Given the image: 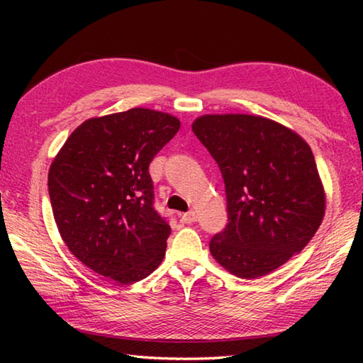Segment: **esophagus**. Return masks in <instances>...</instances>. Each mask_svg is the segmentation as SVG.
<instances>
[{
	"label": "esophagus",
	"mask_w": 363,
	"mask_h": 363,
	"mask_svg": "<svg viewBox=\"0 0 363 363\" xmlns=\"http://www.w3.org/2000/svg\"><path fill=\"white\" fill-rule=\"evenodd\" d=\"M181 220H182V223H186V224H192V223H195V220H196V213L195 211L184 213L182 216H181Z\"/></svg>",
	"instance_id": "esophagus-1"
}]
</instances>
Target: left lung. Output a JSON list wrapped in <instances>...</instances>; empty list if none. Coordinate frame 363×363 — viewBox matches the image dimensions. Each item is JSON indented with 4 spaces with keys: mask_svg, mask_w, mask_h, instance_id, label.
I'll return each mask as SVG.
<instances>
[{
    "mask_svg": "<svg viewBox=\"0 0 363 363\" xmlns=\"http://www.w3.org/2000/svg\"><path fill=\"white\" fill-rule=\"evenodd\" d=\"M192 131L224 179L227 224L211 238L214 259L257 279L298 255L322 224L325 195L311 147L255 115H205Z\"/></svg>",
    "mask_w": 363,
    "mask_h": 363,
    "instance_id": "1",
    "label": "left lung"
}]
</instances>
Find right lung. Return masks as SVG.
<instances>
[{
	"instance_id": "add662e5",
	"label": "right lung",
	"mask_w": 363,
	"mask_h": 363,
	"mask_svg": "<svg viewBox=\"0 0 363 363\" xmlns=\"http://www.w3.org/2000/svg\"><path fill=\"white\" fill-rule=\"evenodd\" d=\"M179 128L150 108L86 120L49 168L60 237L86 267L116 284L143 280L163 261L171 227L153 206L149 164Z\"/></svg>"
}]
</instances>
